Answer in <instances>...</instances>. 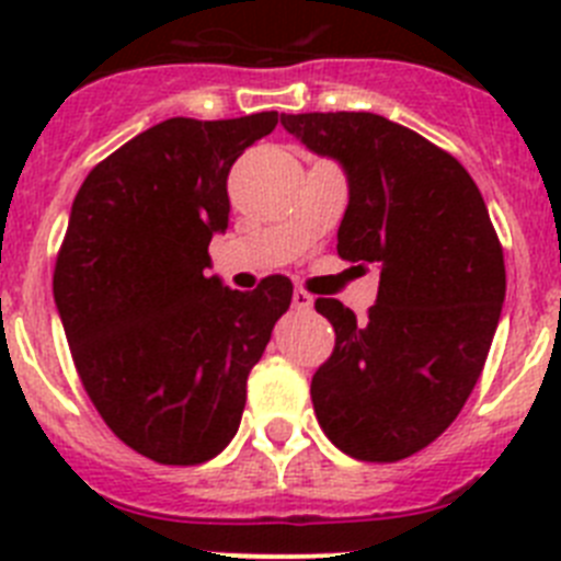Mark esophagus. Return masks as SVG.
Returning a JSON list of instances; mask_svg holds the SVG:
<instances>
[{
  "label": "esophagus",
  "mask_w": 561,
  "mask_h": 561,
  "mask_svg": "<svg viewBox=\"0 0 561 561\" xmlns=\"http://www.w3.org/2000/svg\"><path fill=\"white\" fill-rule=\"evenodd\" d=\"M311 304H314V297H311L309 291L295 289V295H291V306H295L297 311H309Z\"/></svg>",
  "instance_id": "obj_1"
}]
</instances>
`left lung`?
Masks as SVG:
<instances>
[{
  "label": "left lung",
  "mask_w": 561,
  "mask_h": 561,
  "mask_svg": "<svg viewBox=\"0 0 561 561\" xmlns=\"http://www.w3.org/2000/svg\"><path fill=\"white\" fill-rule=\"evenodd\" d=\"M280 123L348 173L340 257L381 264L365 320L334 297L314 300L336 334L311 379L317 421L351 458L396 463L458 419L483 374L505 297L503 244L466 168L413 128L370 112Z\"/></svg>",
  "instance_id": "1"
}]
</instances>
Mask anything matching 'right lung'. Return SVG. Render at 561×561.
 Returning <instances> with one entry per match:
<instances>
[{
  "mask_svg": "<svg viewBox=\"0 0 561 561\" xmlns=\"http://www.w3.org/2000/svg\"><path fill=\"white\" fill-rule=\"evenodd\" d=\"M275 126L277 112L171 117L98 162L72 202L53 272L72 362L106 427L157 463H205L230 444L291 304L284 275L232 291L205 272L232 162Z\"/></svg>",
  "mask_w": 561,
  "mask_h": 561,
  "instance_id": "1",
  "label": "right lung"
}]
</instances>
